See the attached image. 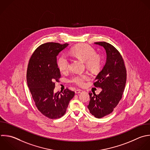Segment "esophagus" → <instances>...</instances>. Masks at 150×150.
I'll list each match as a JSON object with an SVG mask.
<instances>
[{"mask_svg": "<svg viewBox=\"0 0 150 150\" xmlns=\"http://www.w3.org/2000/svg\"><path fill=\"white\" fill-rule=\"evenodd\" d=\"M83 90H80V89H76L75 90V93L76 94H79V93H80L81 92H82Z\"/></svg>", "mask_w": 150, "mask_h": 150, "instance_id": "obj_1", "label": "esophagus"}]
</instances>
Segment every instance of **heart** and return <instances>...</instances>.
I'll list each match as a JSON object with an SVG mask.
<instances>
[{
  "label": "heart",
  "instance_id": "obj_1",
  "mask_svg": "<svg viewBox=\"0 0 150 150\" xmlns=\"http://www.w3.org/2000/svg\"><path fill=\"white\" fill-rule=\"evenodd\" d=\"M71 53L78 59L85 62L86 66L92 71H97L101 67L103 63L102 56L96 53L94 49L88 45L81 44L77 45L71 49ZM69 60L66 55L63 54L59 57L57 65L61 72H66L69 70ZM88 79V76L87 74H77L71 76L70 81L81 86Z\"/></svg>",
  "mask_w": 150,
  "mask_h": 150
}]
</instances>
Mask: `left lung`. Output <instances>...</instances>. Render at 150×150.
<instances>
[{
  "mask_svg": "<svg viewBox=\"0 0 150 150\" xmlns=\"http://www.w3.org/2000/svg\"><path fill=\"white\" fill-rule=\"evenodd\" d=\"M103 46L107 53V60L98 74L94 85L102 88L99 94L89 93L90 103L87 107L95 117L100 118L112 112L122 98L127 80V71L122 56L111 44L94 43Z\"/></svg>",
  "mask_w": 150,
  "mask_h": 150,
  "instance_id": "left-lung-1",
  "label": "left lung"
}]
</instances>
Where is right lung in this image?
<instances>
[{"label":"right lung","instance_id":"obj_1","mask_svg":"<svg viewBox=\"0 0 150 150\" xmlns=\"http://www.w3.org/2000/svg\"><path fill=\"white\" fill-rule=\"evenodd\" d=\"M69 44L48 42L39 46L32 54L28 66V87L39 111L45 116L57 119L64 115L74 92L69 88L54 93L55 82L61 77L57 56Z\"/></svg>","mask_w":150,"mask_h":150}]
</instances>
